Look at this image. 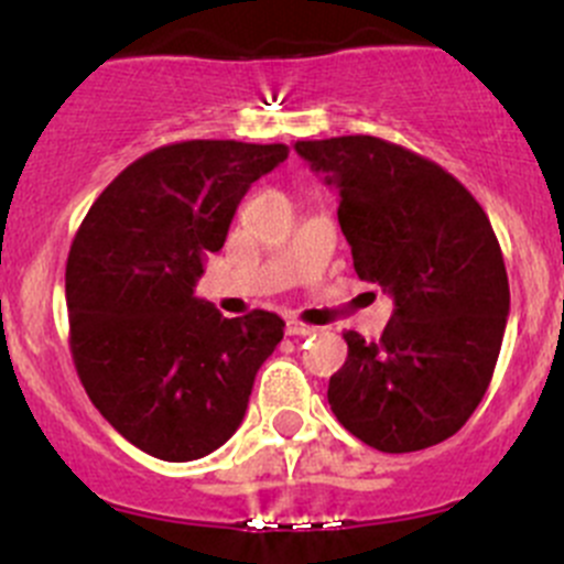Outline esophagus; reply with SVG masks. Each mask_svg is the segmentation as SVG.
Listing matches in <instances>:
<instances>
[{
    "mask_svg": "<svg viewBox=\"0 0 564 564\" xmlns=\"http://www.w3.org/2000/svg\"><path fill=\"white\" fill-rule=\"evenodd\" d=\"M286 333H289V336H314L316 327L303 325V322H297V319H289L286 322Z\"/></svg>",
    "mask_w": 564,
    "mask_h": 564,
    "instance_id": "esophagus-1",
    "label": "esophagus"
}]
</instances>
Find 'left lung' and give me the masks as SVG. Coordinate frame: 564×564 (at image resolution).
I'll list each match as a JSON object with an SVG mask.
<instances>
[{"label":"left lung","mask_w":564,"mask_h":564,"mask_svg":"<svg viewBox=\"0 0 564 564\" xmlns=\"http://www.w3.org/2000/svg\"><path fill=\"white\" fill-rule=\"evenodd\" d=\"M294 151L336 187L360 281L393 297L380 341L344 333L330 410L377 452L452 438L488 391L510 314L488 215L452 173L380 137L297 140Z\"/></svg>","instance_id":"left-lung-1"}]
</instances>
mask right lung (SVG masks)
I'll use <instances>...</instances> for the list:
<instances>
[{
	"mask_svg": "<svg viewBox=\"0 0 564 564\" xmlns=\"http://www.w3.org/2000/svg\"><path fill=\"white\" fill-rule=\"evenodd\" d=\"M286 156L283 143L162 145L98 195L70 242L76 375L98 413L145 455L187 463L226 444L256 371L283 338L278 314L226 319L193 286L250 184Z\"/></svg>",
	"mask_w": 564,
	"mask_h": 564,
	"instance_id": "1",
	"label": "right lung"
}]
</instances>
